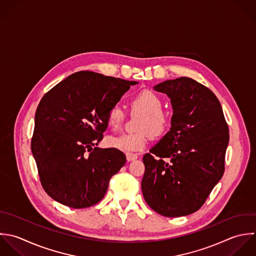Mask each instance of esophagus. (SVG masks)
<instances>
[{
    "mask_svg": "<svg viewBox=\"0 0 256 256\" xmlns=\"http://www.w3.org/2000/svg\"><path fill=\"white\" fill-rule=\"evenodd\" d=\"M138 160V154H126V160L128 162H132Z\"/></svg>",
    "mask_w": 256,
    "mask_h": 256,
    "instance_id": "34e87169",
    "label": "esophagus"
}]
</instances>
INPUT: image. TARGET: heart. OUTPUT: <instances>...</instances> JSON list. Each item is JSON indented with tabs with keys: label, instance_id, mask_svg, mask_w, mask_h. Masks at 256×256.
Returning <instances> with one entry per match:
<instances>
[{
	"label": "heart",
	"instance_id": "obj_1",
	"mask_svg": "<svg viewBox=\"0 0 256 256\" xmlns=\"http://www.w3.org/2000/svg\"><path fill=\"white\" fill-rule=\"evenodd\" d=\"M130 106L134 110L144 112L136 134H122L118 136H110L106 138V146L108 148L132 154L144 150L150 138L162 136L168 126V116L162 110V98L152 90H142L136 94ZM108 124L110 128L118 130L122 128L124 114L120 108H112L108 114Z\"/></svg>",
	"mask_w": 256,
	"mask_h": 256
}]
</instances>
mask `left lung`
Listing matches in <instances>:
<instances>
[{
  "label": "left lung",
  "instance_id": "left-lung-1",
  "mask_svg": "<svg viewBox=\"0 0 256 256\" xmlns=\"http://www.w3.org/2000/svg\"><path fill=\"white\" fill-rule=\"evenodd\" d=\"M154 88L170 98L174 112L170 132L144 156L142 190L156 212L186 216L202 206L224 176L228 126L216 96L190 78Z\"/></svg>",
  "mask_w": 256,
  "mask_h": 256
}]
</instances>
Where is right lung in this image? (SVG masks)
<instances>
[{
	"label": "right lung",
	"instance_id": "add662e5",
	"mask_svg": "<svg viewBox=\"0 0 256 256\" xmlns=\"http://www.w3.org/2000/svg\"><path fill=\"white\" fill-rule=\"evenodd\" d=\"M136 84L82 70L42 96L30 148L40 184L52 200L84 208L104 198L110 180L126 158L120 150L98 144L108 126V112Z\"/></svg>",
	"mask_w": 256,
	"mask_h": 256
}]
</instances>
